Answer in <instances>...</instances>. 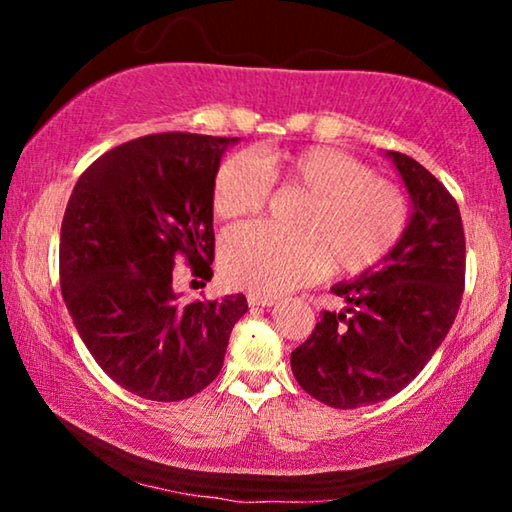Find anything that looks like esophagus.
Segmentation results:
<instances>
[{
    "label": "esophagus",
    "mask_w": 512,
    "mask_h": 512,
    "mask_svg": "<svg viewBox=\"0 0 512 512\" xmlns=\"http://www.w3.org/2000/svg\"><path fill=\"white\" fill-rule=\"evenodd\" d=\"M275 302L273 296H259V293H248V305L250 307H271Z\"/></svg>",
    "instance_id": "obj_1"
}]
</instances>
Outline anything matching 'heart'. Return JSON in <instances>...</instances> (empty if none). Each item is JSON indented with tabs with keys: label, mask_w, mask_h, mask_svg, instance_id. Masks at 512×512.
Segmentation results:
<instances>
[{
	"label": "heart",
	"mask_w": 512,
	"mask_h": 512,
	"mask_svg": "<svg viewBox=\"0 0 512 512\" xmlns=\"http://www.w3.org/2000/svg\"><path fill=\"white\" fill-rule=\"evenodd\" d=\"M273 189L302 196L293 232L239 225L225 232L219 253L223 280L259 296L302 287L325 266L343 275L368 271L391 255L411 221L400 185L329 146L228 155L214 173L212 210L225 221L257 214Z\"/></svg>",
	"instance_id": "1"
}]
</instances>
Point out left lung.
I'll return each mask as SVG.
<instances>
[{"mask_svg": "<svg viewBox=\"0 0 512 512\" xmlns=\"http://www.w3.org/2000/svg\"><path fill=\"white\" fill-rule=\"evenodd\" d=\"M413 198L400 244L381 268L336 284L348 309L323 311L291 352L298 384L334 409L400 393L427 366L452 327L465 291V232L456 198L420 162L388 151Z\"/></svg>", "mask_w": 512, "mask_h": 512, "instance_id": "8db88e82", "label": "left lung"}]
</instances>
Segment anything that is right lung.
Listing matches in <instances>:
<instances>
[{
	"label": "right lung",
	"instance_id": "1",
	"mask_svg": "<svg viewBox=\"0 0 512 512\" xmlns=\"http://www.w3.org/2000/svg\"><path fill=\"white\" fill-rule=\"evenodd\" d=\"M235 137L158 133L94 160L60 228V291L94 361L144 400L180 402L221 372L244 293L180 305L173 266L212 280V183Z\"/></svg>",
	"mask_w": 512,
	"mask_h": 512
}]
</instances>
